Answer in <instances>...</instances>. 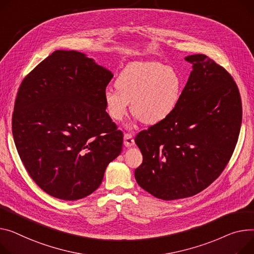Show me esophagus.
<instances>
[{"instance_id":"1","label":"esophagus","mask_w":254,"mask_h":254,"mask_svg":"<svg viewBox=\"0 0 254 254\" xmlns=\"http://www.w3.org/2000/svg\"><path fill=\"white\" fill-rule=\"evenodd\" d=\"M124 144L126 147H132L134 145V140L132 134L129 132L125 133V137H124Z\"/></svg>"}]
</instances>
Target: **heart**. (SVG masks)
Instances as JSON below:
<instances>
[{
    "mask_svg": "<svg viewBox=\"0 0 254 254\" xmlns=\"http://www.w3.org/2000/svg\"><path fill=\"white\" fill-rule=\"evenodd\" d=\"M115 90L104 95L106 110L114 122L127 114L128 103L134 117L154 125L170 116L181 97L182 79L178 71L159 62L133 63L118 74Z\"/></svg>",
    "mask_w": 254,
    "mask_h": 254,
    "instance_id": "obj_1",
    "label": "heart"
}]
</instances>
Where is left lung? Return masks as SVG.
<instances>
[{"label": "left lung", "instance_id": "1", "mask_svg": "<svg viewBox=\"0 0 254 254\" xmlns=\"http://www.w3.org/2000/svg\"><path fill=\"white\" fill-rule=\"evenodd\" d=\"M185 60L193 70L175 110L134 139L143 155L134 178L162 200L194 196L215 181L233 155L242 123L232 75L203 54Z\"/></svg>", "mask_w": 254, "mask_h": 254}]
</instances>
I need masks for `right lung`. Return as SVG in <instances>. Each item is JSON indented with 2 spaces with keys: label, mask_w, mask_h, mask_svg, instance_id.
Here are the masks:
<instances>
[{
  "label": "right lung",
  "mask_w": 254,
  "mask_h": 254,
  "mask_svg": "<svg viewBox=\"0 0 254 254\" xmlns=\"http://www.w3.org/2000/svg\"><path fill=\"white\" fill-rule=\"evenodd\" d=\"M112 77L84 54L58 50L22 80L13 138L30 178L49 195L71 201L92 194L121 154L124 133L104 99Z\"/></svg>",
  "instance_id": "obj_1"
}]
</instances>
